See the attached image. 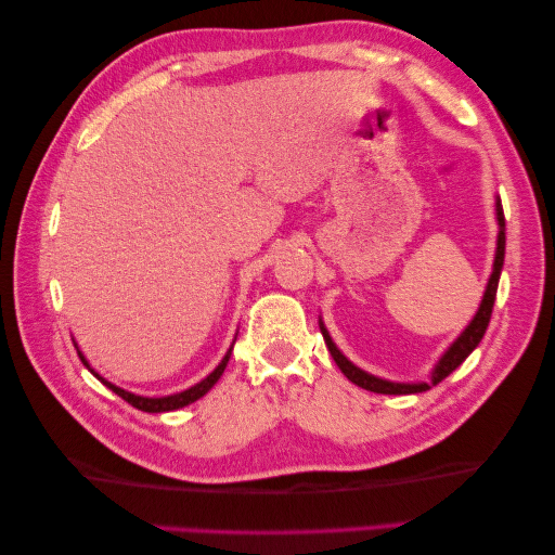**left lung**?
I'll return each mask as SVG.
<instances>
[{
  "label": "left lung",
  "mask_w": 555,
  "mask_h": 555,
  "mask_svg": "<svg viewBox=\"0 0 555 555\" xmlns=\"http://www.w3.org/2000/svg\"><path fill=\"white\" fill-rule=\"evenodd\" d=\"M496 219H499L496 257H493V271H491V276H489L485 298H481V305H479L477 314L473 317V322H469V324L465 326V332L453 340V346L443 352L439 362H436V367L431 370V379H429V382H417V384L386 382V379H379V376H374V374H370V372H364V370L356 367V364H352V362L344 356V352H340V350L336 348L332 336H328V332H326L324 322L320 320V328H322V336H324V344H326L328 352H332V358H334V362L338 364V370L344 372L352 384L364 388V391L386 393V396L422 393V391H429V388L436 386L439 382H443L448 374H451L453 370H457L460 364L465 362V358L479 346V340L485 338V334H487V326H489V320H491V310H493V300H496V291H499V279H501L503 257H505V217H503L501 199H496Z\"/></svg>",
  "instance_id": "left-lung-1"
}]
</instances>
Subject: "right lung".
Here are the masks:
<instances>
[{"label":"right lung","instance_id":"add662e5","mask_svg":"<svg viewBox=\"0 0 555 555\" xmlns=\"http://www.w3.org/2000/svg\"><path fill=\"white\" fill-rule=\"evenodd\" d=\"M78 348V346H76ZM231 350H233V346L229 348V352L227 356H223V360L217 364V370L211 372L209 376H205L203 382L199 384H195V386H191V388H185V391H181V393H173V396H162V398H147V396H135V393H131V391H126V388H119V386H114L112 382H107L104 379V376H100L95 370L90 367L88 364V360H86V356H82V352L78 350V358H80V362L86 364V367L98 376V379L107 386V388H112V391L116 393V396H121L126 403H131L133 408H138V410H143V412H169V410H179V408H185V405H191V403H195L197 398H203L211 386H215L217 382H219V376L223 374V370H227V364H229V358H231Z\"/></svg>","mask_w":555,"mask_h":555}]
</instances>
